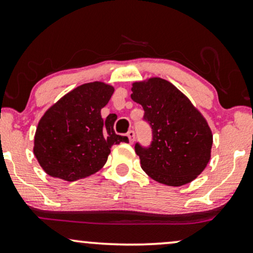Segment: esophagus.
<instances>
[{
	"instance_id": "obj_1",
	"label": "esophagus",
	"mask_w": 253,
	"mask_h": 253,
	"mask_svg": "<svg viewBox=\"0 0 253 253\" xmlns=\"http://www.w3.org/2000/svg\"><path fill=\"white\" fill-rule=\"evenodd\" d=\"M127 136H128L129 142H130V143H133L134 139H135V132H134V130H129V132L127 133Z\"/></svg>"
}]
</instances>
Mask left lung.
<instances>
[{
    "instance_id": "8db88e82",
    "label": "left lung",
    "mask_w": 253,
    "mask_h": 253,
    "mask_svg": "<svg viewBox=\"0 0 253 253\" xmlns=\"http://www.w3.org/2000/svg\"><path fill=\"white\" fill-rule=\"evenodd\" d=\"M130 97L145 111L152 128L148 147L135 143L141 168L171 187L189 183L210 160L212 134L202 114L171 83L161 78L134 83Z\"/></svg>"
}]
</instances>
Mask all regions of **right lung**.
<instances>
[{"label": "right lung", "instance_id": "right-lung-1", "mask_svg": "<svg viewBox=\"0 0 253 253\" xmlns=\"http://www.w3.org/2000/svg\"><path fill=\"white\" fill-rule=\"evenodd\" d=\"M113 92L111 85L87 83L45 112L35 134L34 154L46 174L69 182L89 176L104 167L112 146L128 142L114 132L116 119L101 118Z\"/></svg>", "mask_w": 253, "mask_h": 253}]
</instances>
